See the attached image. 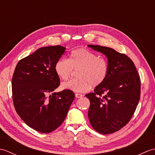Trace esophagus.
Here are the masks:
<instances>
[{
	"label": "esophagus",
	"instance_id": "esophagus-1",
	"mask_svg": "<svg viewBox=\"0 0 155 155\" xmlns=\"http://www.w3.org/2000/svg\"><path fill=\"white\" fill-rule=\"evenodd\" d=\"M75 97H76V98H81V97H83V95L81 94H79V93H76Z\"/></svg>",
	"mask_w": 155,
	"mask_h": 155
}]
</instances>
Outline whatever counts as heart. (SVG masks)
<instances>
[{"instance_id":"b5f03b06","label":"heart","mask_w":155,"mask_h":155,"mask_svg":"<svg viewBox=\"0 0 155 155\" xmlns=\"http://www.w3.org/2000/svg\"><path fill=\"white\" fill-rule=\"evenodd\" d=\"M55 72L61 79L67 81L73 70L78 78L62 84L63 89L78 93L86 92L90 87L99 86L106 79L108 73V61L87 48L72 51L70 58H62L55 64Z\"/></svg>"}]
</instances>
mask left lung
Masks as SVG:
<instances>
[{
  "mask_svg": "<svg viewBox=\"0 0 155 155\" xmlns=\"http://www.w3.org/2000/svg\"><path fill=\"white\" fill-rule=\"evenodd\" d=\"M88 47L106 55L108 73L94 93L86 94L91 105L88 117L98 133L107 134L119 130L134 114L140 96V78L133 61L113 48L100 45Z\"/></svg>",
  "mask_w": 155,
  "mask_h": 155,
  "instance_id": "8db88e82",
  "label": "left lung"
}]
</instances>
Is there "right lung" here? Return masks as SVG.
Masks as SVG:
<instances>
[{
  "instance_id": "obj_1",
  "label": "right lung",
  "mask_w": 155,
  "mask_h": 155,
  "mask_svg": "<svg viewBox=\"0 0 155 155\" xmlns=\"http://www.w3.org/2000/svg\"><path fill=\"white\" fill-rule=\"evenodd\" d=\"M65 48L60 45L39 48L20 60L13 73L16 113L28 126L42 133H51L63 123L74 99L71 90L52 93L60 85L54 67Z\"/></svg>"
}]
</instances>
